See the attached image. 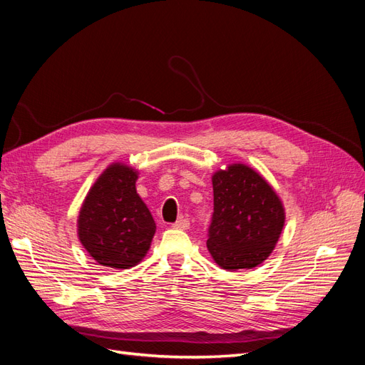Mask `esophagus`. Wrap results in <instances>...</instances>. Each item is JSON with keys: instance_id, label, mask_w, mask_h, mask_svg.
I'll return each mask as SVG.
<instances>
[{"instance_id": "obj_1", "label": "esophagus", "mask_w": 365, "mask_h": 365, "mask_svg": "<svg viewBox=\"0 0 365 365\" xmlns=\"http://www.w3.org/2000/svg\"><path fill=\"white\" fill-rule=\"evenodd\" d=\"M173 228H176V230H187L190 227V222L187 219H184V217H181V219H178L176 220V222L172 225Z\"/></svg>"}]
</instances>
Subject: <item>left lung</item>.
Instances as JSON below:
<instances>
[{
    "mask_svg": "<svg viewBox=\"0 0 365 365\" xmlns=\"http://www.w3.org/2000/svg\"><path fill=\"white\" fill-rule=\"evenodd\" d=\"M213 216L207 248L220 268L251 269L272 252L284 225V208L260 173L231 164L213 175Z\"/></svg>",
    "mask_w": 365,
    "mask_h": 365,
    "instance_id": "left-lung-1",
    "label": "left lung"
}]
</instances>
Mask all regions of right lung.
Returning <instances> with one entry per match:
<instances>
[{"label": "right lung", "instance_id": "1", "mask_svg": "<svg viewBox=\"0 0 365 365\" xmlns=\"http://www.w3.org/2000/svg\"><path fill=\"white\" fill-rule=\"evenodd\" d=\"M138 172L114 163L88 192L77 219V236L102 267L128 269L146 256L155 220L137 193Z\"/></svg>", "mask_w": 365, "mask_h": 365}]
</instances>
